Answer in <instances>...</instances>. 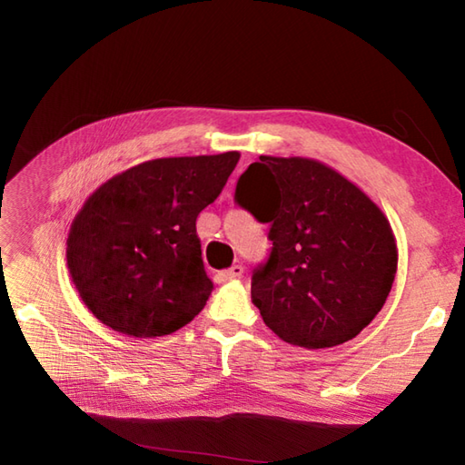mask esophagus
Segmentation results:
<instances>
[{
    "label": "esophagus",
    "mask_w": 465,
    "mask_h": 465,
    "mask_svg": "<svg viewBox=\"0 0 465 465\" xmlns=\"http://www.w3.org/2000/svg\"><path fill=\"white\" fill-rule=\"evenodd\" d=\"M243 273V268L240 263H233L230 270H223V272H217L215 273V282L217 283H223V282H230V280H235V278H242Z\"/></svg>",
    "instance_id": "1"
}]
</instances>
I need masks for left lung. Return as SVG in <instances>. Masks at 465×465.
<instances>
[{
  "instance_id": "left-lung-1",
  "label": "left lung",
  "mask_w": 465,
  "mask_h": 465,
  "mask_svg": "<svg viewBox=\"0 0 465 465\" xmlns=\"http://www.w3.org/2000/svg\"><path fill=\"white\" fill-rule=\"evenodd\" d=\"M235 203L270 223V258L252 275V302L292 345L353 340L388 300L398 248L388 217L358 185L308 157L260 155Z\"/></svg>"
}]
</instances>
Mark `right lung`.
I'll return each instance as SVG.
<instances>
[{
    "label": "right lung",
    "mask_w": 465,
    "mask_h": 465,
    "mask_svg": "<svg viewBox=\"0 0 465 465\" xmlns=\"http://www.w3.org/2000/svg\"><path fill=\"white\" fill-rule=\"evenodd\" d=\"M238 160V152L162 157L87 197L67 235V268L97 320L134 338H157L203 310L213 283L195 220Z\"/></svg>",
    "instance_id": "1"
}]
</instances>
